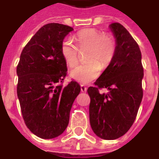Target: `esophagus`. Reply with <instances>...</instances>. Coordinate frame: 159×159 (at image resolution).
<instances>
[{
	"instance_id": "1",
	"label": "esophagus",
	"mask_w": 159,
	"mask_h": 159,
	"mask_svg": "<svg viewBox=\"0 0 159 159\" xmlns=\"http://www.w3.org/2000/svg\"><path fill=\"white\" fill-rule=\"evenodd\" d=\"M81 91L82 93H86L87 92V88L85 87L84 85H81Z\"/></svg>"
}]
</instances>
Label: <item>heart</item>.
Segmentation results:
<instances>
[{
	"mask_svg": "<svg viewBox=\"0 0 159 159\" xmlns=\"http://www.w3.org/2000/svg\"><path fill=\"white\" fill-rule=\"evenodd\" d=\"M75 40L79 50L87 49V61L73 69L71 76L77 82L87 84L99 77L102 67L105 69L112 63L117 52V42L112 35L95 28L78 31ZM61 53L69 67H74L78 62L79 51L71 39L66 38L61 42Z\"/></svg>",
	"mask_w": 159,
	"mask_h": 159,
	"instance_id": "b5f03b06",
	"label": "heart"
}]
</instances>
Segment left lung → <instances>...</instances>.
Returning a JSON list of instances; mask_svg holds the SVG:
<instances>
[{"instance_id": "left-lung-1", "label": "left lung", "mask_w": 159, "mask_h": 159, "mask_svg": "<svg viewBox=\"0 0 159 159\" xmlns=\"http://www.w3.org/2000/svg\"><path fill=\"white\" fill-rule=\"evenodd\" d=\"M117 42V52L106 70L89 87L91 127L97 136L117 139L128 132L135 121L143 91V67L139 45L120 23L110 25ZM102 88L109 89L101 93Z\"/></svg>"}]
</instances>
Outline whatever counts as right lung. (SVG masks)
<instances>
[{"instance_id":"add662e5","label":"right lung","mask_w":159,"mask_h":159,"mask_svg":"<svg viewBox=\"0 0 159 159\" xmlns=\"http://www.w3.org/2000/svg\"><path fill=\"white\" fill-rule=\"evenodd\" d=\"M72 30L59 23L44 25L23 48L16 67L23 119L31 133L41 139H53L63 133L81 91L74 80L66 87L62 85L67 68L61 44Z\"/></svg>"}]
</instances>
